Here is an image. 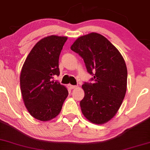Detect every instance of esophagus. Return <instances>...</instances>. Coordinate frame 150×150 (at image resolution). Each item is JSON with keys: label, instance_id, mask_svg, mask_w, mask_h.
I'll return each instance as SVG.
<instances>
[{"label": "esophagus", "instance_id": "34e87169", "mask_svg": "<svg viewBox=\"0 0 150 150\" xmlns=\"http://www.w3.org/2000/svg\"><path fill=\"white\" fill-rule=\"evenodd\" d=\"M69 87H70V88H71V89H74L77 87V86H73V85H69Z\"/></svg>", "mask_w": 150, "mask_h": 150}]
</instances>
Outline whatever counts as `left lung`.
Masks as SVG:
<instances>
[{
  "instance_id": "left-lung-1",
  "label": "left lung",
  "mask_w": 150,
  "mask_h": 150,
  "mask_svg": "<svg viewBox=\"0 0 150 150\" xmlns=\"http://www.w3.org/2000/svg\"><path fill=\"white\" fill-rule=\"evenodd\" d=\"M71 50L83 59L87 71L93 75V83L82 86V113L93 124H105L117 113L126 95L127 67L124 57L110 40L95 32L79 37Z\"/></svg>"
}]
</instances>
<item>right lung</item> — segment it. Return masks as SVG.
<instances>
[{
  "label": "right lung",
  "instance_id": "obj_1",
  "mask_svg": "<svg viewBox=\"0 0 150 150\" xmlns=\"http://www.w3.org/2000/svg\"><path fill=\"white\" fill-rule=\"evenodd\" d=\"M67 37L49 36L42 38L30 51L20 74L23 101L35 119L47 121L60 113L68 96L67 88L51 81L59 75V57Z\"/></svg>",
  "mask_w": 150,
  "mask_h": 150
}]
</instances>
